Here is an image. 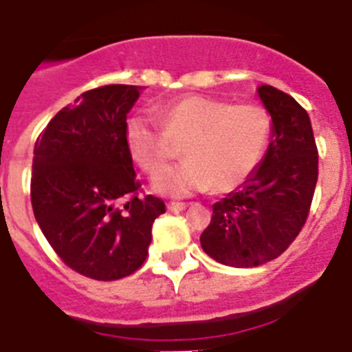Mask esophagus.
<instances>
[{"instance_id":"esophagus-1","label":"esophagus","mask_w":352,"mask_h":352,"mask_svg":"<svg viewBox=\"0 0 352 352\" xmlns=\"http://www.w3.org/2000/svg\"><path fill=\"white\" fill-rule=\"evenodd\" d=\"M188 205L187 203H169V205H167V210L169 212H182V210H185V208H187Z\"/></svg>"}]
</instances>
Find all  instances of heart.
I'll return each mask as SVG.
<instances>
[{
	"label": "heart",
	"mask_w": 352,
	"mask_h": 352,
	"mask_svg": "<svg viewBox=\"0 0 352 352\" xmlns=\"http://www.w3.org/2000/svg\"><path fill=\"white\" fill-rule=\"evenodd\" d=\"M149 113H133L124 126L131 158L145 173L161 170L172 157L170 141L181 143L188 158L178 168L156 174L151 188L162 196L182 197L214 187L230 192L257 170L272 136L266 109L255 104H234L185 95Z\"/></svg>",
	"instance_id": "1"
}]
</instances>
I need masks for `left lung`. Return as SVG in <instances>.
<instances>
[{"label": "left lung", "mask_w": 352, "mask_h": 352, "mask_svg": "<svg viewBox=\"0 0 352 352\" xmlns=\"http://www.w3.org/2000/svg\"><path fill=\"white\" fill-rule=\"evenodd\" d=\"M272 118L268 149L248 179L212 205L203 252L234 268L277 259L307 219L318 178V151L309 115L287 93L257 88Z\"/></svg>", "instance_id": "left-lung-1"}]
</instances>
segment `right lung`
Returning <instances> with one entry per match:
<instances>
[{
    "label": "right lung",
    "mask_w": 352,
    "mask_h": 352,
    "mask_svg": "<svg viewBox=\"0 0 352 352\" xmlns=\"http://www.w3.org/2000/svg\"><path fill=\"white\" fill-rule=\"evenodd\" d=\"M142 86L109 84L63 107L39 135L32 162V208L55 254L95 280L135 274L147 257L151 228L165 212L138 196L124 140L127 113Z\"/></svg>",
    "instance_id": "add662e5"
}]
</instances>
